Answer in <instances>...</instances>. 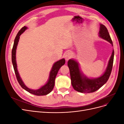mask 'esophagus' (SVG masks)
<instances>
[{"instance_id":"34e87169","label":"esophagus","mask_w":124,"mask_h":124,"mask_svg":"<svg viewBox=\"0 0 124 124\" xmlns=\"http://www.w3.org/2000/svg\"><path fill=\"white\" fill-rule=\"evenodd\" d=\"M72 53H71L70 52H67L65 54V59L66 61H68L69 59L72 58Z\"/></svg>"}]
</instances>
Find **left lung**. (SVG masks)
Segmentation results:
<instances>
[{
    "instance_id": "8db88e82",
    "label": "left lung",
    "mask_w": 124,
    "mask_h": 124,
    "mask_svg": "<svg viewBox=\"0 0 124 124\" xmlns=\"http://www.w3.org/2000/svg\"><path fill=\"white\" fill-rule=\"evenodd\" d=\"M99 37L106 40L113 46L107 28L103 24H100ZM114 52L113 50L112 55L108 62V66L104 72L98 78H89L82 72L78 62L76 59H70L68 66L70 70L71 84L76 91L82 93L95 92L106 83L111 73L113 67Z\"/></svg>"
}]
</instances>
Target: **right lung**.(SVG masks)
<instances>
[{"label":"right lung","mask_w":124,"mask_h":124,"mask_svg":"<svg viewBox=\"0 0 124 124\" xmlns=\"http://www.w3.org/2000/svg\"><path fill=\"white\" fill-rule=\"evenodd\" d=\"M27 29L28 27H26V26L23 27L19 31H18L16 38L14 39V44L12 50V62L14 70L15 71V73H16L18 82L19 83L21 87L24 89H25V91L29 92V93H32L33 95L37 96L46 95L50 93H51L52 90H53L55 85V80L56 77L57 76L58 71L59 70V69L61 68V67L65 63V59L64 58H62L54 62L53 66H52V69L50 72L49 77H48V80L46 82V83L44 85L42 86L41 87L37 89H32L28 88L27 86L25 84L23 81L22 80V78L20 77V75L17 70V66L16 60V48L18 41H19L20 40V37L22 33Z\"/></svg>","instance_id":"add662e5"}]
</instances>
